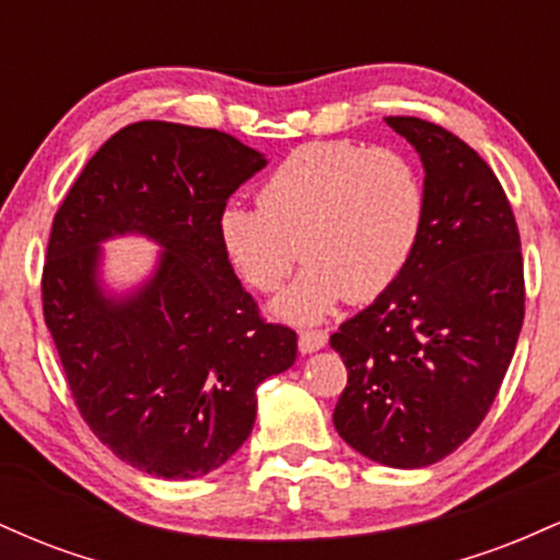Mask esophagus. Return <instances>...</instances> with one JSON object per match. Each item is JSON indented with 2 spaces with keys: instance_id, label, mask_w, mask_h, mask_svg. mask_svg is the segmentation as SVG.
I'll use <instances>...</instances> for the list:
<instances>
[{
  "instance_id": "34e87169",
  "label": "esophagus",
  "mask_w": 560,
  "mask_h": 560,
  "mask_svg": "<svg viewBox=\"0 0 560 560\" xmlns=\"http://www.w3.org/2000/svg\"><path fill=\"white\" fill-rule=\"evenodd\" d=\"M326 342H329V334L318 331V329L302 331L298 339L300 352H316V350H320V347H326Z\"/></svg>"
}]
</instances>
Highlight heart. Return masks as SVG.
<instances>
[{
    "instance_id": "1",
    "label": "heart",
    "mask_w": 560,
    "mask_h": 560,
    "mask_svg": "<svg viewBox=\"0 0 560 560\" xmlns=\"http://www.w3.org/2000/svg\"><path fill=\"white\" fill-rule=\"evenodd\" d=\"M260 208L229 205L218 231L249 287L273 292L276 316L316 324L339 302L376 300L400 279L419 244L427 189L395 147L316 141L279 163L258 191Z\"/></svg>"
}]
</instances>
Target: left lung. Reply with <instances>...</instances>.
<instances>
[{
  "label": "left lung",
  "mask_w": 560,
  "mask_h": 560,
  "mask_svg": "<svg viewBox=\"0 0 560 560\" xmlns=\"http://www.w3.org/2000/svg\"><path fill=\"white\" fill-rule=\"evenodd\" d=\"M421 155L427 215L400 279L331 334L347 387L334 427L392 468L442 460L477 432L524 324L516 218L490 165L421 118H387Z\"/></svg>",
  "instance_id": "8db88e82"
}]
</instances>
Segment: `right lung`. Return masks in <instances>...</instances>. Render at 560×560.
Segmentation results:
<instances>
[{
	"label": "right lung",
	"mask_w": 560,
	"mask_h": 560,
	"mask_svg": "<svg viewBox=\"0 0 560 560\" xmlns=\"http://www.w3.org/2000/svg\"><path fill=\"white\" fill-rule=\"evenodd\" d=\"M260 168V152L215 128L139 120L96 150L55 213L42 302L68 387L102 445L150 477L226 464L253 432L255 392L298 358V334L260 316L218 231ZM120 233L164 253L150 282L110 299L98 242Z\"/></svg>",
	"instance_id": "1"
}]
</instances>
